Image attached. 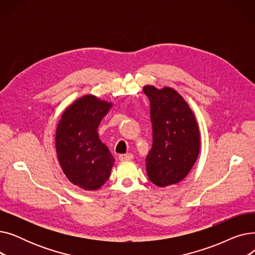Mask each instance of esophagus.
<instances>
[{
	"mask_svg": "<svg viewBox=\"0 0 255 255\" xmlns=\"http://www.w3.org/2000/svg\"><path fill=\"white\" fill-rule=\"evenodd\" d=\"M133 156L132 154H121L119 156V159L121 160V161H128V160H132L133 159Z\"/></svg>",
	"mask_w": 255,
	"mask_h": 255,
	"instance_id": "1",
	"label": "esophagus"
}]
</instances>
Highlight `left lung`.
Wrapping results in <instances>:
<instances>
[{"label":"left lung","instance_id":"obj_1","mask_svg":"<svg viewBox=\"0 0 255 255\" xmlns=\"http://www.w3.org/2000/svg\"><path fill=\"white\" fill-rule=\"evenodd\" d=\"M151 104L153 145L145 158L150 181L158 187L183 181L196 162L200 133L189 104L169 87H143Z\"/></svg>","mask_w":255,"mask_h":255}]
</instances>
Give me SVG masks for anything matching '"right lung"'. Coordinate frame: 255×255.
<instances>
[{"instance_id": "add662e5", "label": "right lung", "mask_w": 255, "mask_h": 255, "mask_svg": "<svg viewBox=\"0 0 255 255\" xmlns=\"http://www.w3.org/2000/svg\"><path fill=\"white\" fill-rule=\"evenodd\" d=\"M113 102L95 95L76 99L61 116L56 130V151L65 176L86 191H96L109 180L115 158L100 140L98 126Z\"/></svg>"}]
</instances>
